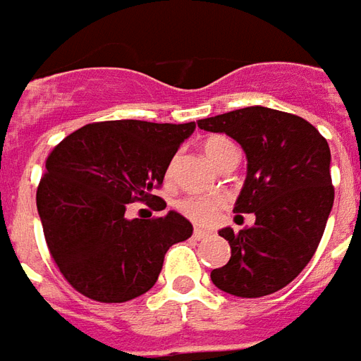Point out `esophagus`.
<instances>
[{
    "instance_id": "esophagus-1",
    "label": "esophagus",
    "mask_w": 361,
    "mask_h": 361,
    "mask_svg": "<svg viewBox=\"0 0 361 361\" xmlns=\"http://www.w3.org/2000/svg\"><path fill=\"white\" fill-rule=\"evenodd\" d=\"M206 237H209V231L200 229V227H196V229H194V239H196V241H202V239H206Z\"/></svg>"
}]
</instances>
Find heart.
Returning <instances> with one entry per match:
<instances>
[{"mask_svg": "<svg viewBox=\"0 0 361 361\" xmlns=\"http://www.w3.org/2000/svg\"><path fill=\"white\" fill-rule=\"evenodd\" d=\"M202 149L206 153V157L214 165H217L219 159L227 152L235 149V145L229 140H226V137H221V135H214V137H208L204 142ZM171 173H173V165L167 169V176H171ZM224 206H226V198L224 196H216V194L214 196H188L185 200L178 202V209L188 219H192L194 224H198V226H212V224H216Z\"/></svg>", "mask_w": 361, "mask_h": 361, "instance_id": "1", "label": "heart"}]
</instances>
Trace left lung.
I'll list each match as a JSON object with an SVG mask.
<instances>
[{"instance_id":"obj_1","label":"left lung","mask_w":361,"mask_h":361,"mask_svg":"<svg viewBox=\"0 0 361 361\" xmlns=\"http://www.w3.org/2000/svg\"><path fill=\"white\" fill-rule=\"evenodd\" d=\"M206 132L227 134L247 155V178L233 212L255 214V226L219 235L231 258L212 282L237 298L282 290L307 267L334 202L331 149L307 120L267 106L198 120Z\"/></svg>"}]
</instances>
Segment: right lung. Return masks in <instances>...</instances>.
I'll return each mask as SVG.
<instances>
[{"label":"right lung","instance_id":"obj_1","mask_svg":"<svg viewBox=\"0 0 361 361\" xmlns=\"http://www.w3.org/2000/svg\"><path fill=\"white\" fill-rule=\"evenodd\" d=\"M194 128V122H97L63 137L48 155L38 216L54 262L85 298L124 303L149 291L169 247L192 235V224L175 209L155 219L124 214L132 202L161 200L153 190Z\"/></svg>","mask_w":361,"mask_h":361}]
</instances>
